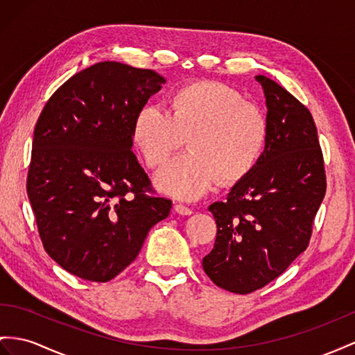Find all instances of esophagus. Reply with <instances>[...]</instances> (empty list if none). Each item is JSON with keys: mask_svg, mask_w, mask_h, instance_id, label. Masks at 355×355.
<instances>
[{"mask_svg": "<svg viewBox=\"0 0 355 355\" xmlns=\"http://www.w3.org/2000/svg\"><path fill=\"white\" fill-rule=\"evenodd\" d=\"M174 210H175V213H178V214H181V216H190V214L193 213L192 208H189V207H186V205H183V204H177V205L174 207Z\"/></svg>", "mask_w": 355, "mask_h": 355, "instance_id": "obj_1", "label": "esophagus"}]
</instances>
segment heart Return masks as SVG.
Segmentation results:
<instances>
[{
  "mask_svg": "<svg viewBox=\"0 0 355 355\" xmlns=\"http://www.w3.org/2000/svg\"><path fill=\"white\" fill-rule=\"evenodd\" d=\"M133 141L150 168L163 165L189 136L190 151L171 160L156 186L171 196L198 199L223 181H237L257 165L267 141V118L234 88L204 80L177 89L171 112L159 103L135 115Z\"/></svg>",
  "mask_w": 355,
  "mask_h": 355,
  "instance_id": "obj_1",
  "label": "heart"
}]
</instances>
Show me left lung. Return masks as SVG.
<instances>
[{"label": "left lung", "mask_w": 355, "mask_h": 355, "mask_svg": "<svg viewBox=\"0 0 355 355\" xmlns=\"http://www.w3.org/2000/svg\"><path fill=\"white\" fill-rule=\"evenodd\" d=\"M255 79L268 109L266 148L226 201L208 207L217 235L202 258L205 275L235 294L266 286L307 249L327 189L312 114L275 80Z\"/></svg>", "instance_id": "8db88e82"}]
</instances>
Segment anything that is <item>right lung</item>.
<instances>
[{
  "label": "right lung",
  "instance_id": "add662e5",
  "mask_svg": "<svg viewBox=\"0 0 355 355\" xmlns=\"http://www.w3.org/2000/svg\"><path fill=\"white\" fill-rule=\"evenodd\" d=\"M166 80L115 61L66 80L34 129L26 193L48 255L66 271L107 282L138 257L172 202L154 192L132 151L136 112Z\"/></svg>",
  "mask_w": 355,
  "mask_h": 355
}]
</instances>
